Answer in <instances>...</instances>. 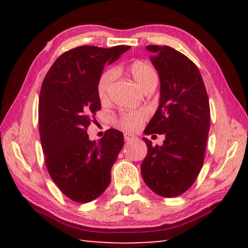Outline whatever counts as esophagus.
<instances>
[{
    "label": "esophagus",
    "mask_w": 248,
    "mask_h": 248,
    "mask_svg": "<svg viewBox=\"0 0 248 248\" xmlns=\"http://www.w3.org/2000/svg\"><path fill=\"white\" fill-rule=\"evenodd\" d=\"M134 139V137L132 134H129V133H124V141L128 142V141H131Z\"/></svg>",
    "instance_id": "1"
}]
</instances>
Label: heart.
Here are the masks:
<instances>
[{"label":"heart","mask_w":248,"mask_h":248,"mask_svg":"<svg viewBox=\"0 0 248 248\" xmlns=\"http://www.w3.org/2000/svg\"><path fill=\"white\" fill-rule=\"evenodd\" d=\"M128 74L137 84L140 90L145 91L151 86L157 85L158 77L155 69L152 65L145 61H134L128 66ZM114 79V72L112 71H106L100 75L97 82V95L102 102H105L108 97V91L110 84ZM146 119V115L143 111L128 112L120 116L117 120V124L127 131H133L137 130L142 124V123Z\"/></svg>","instance_id":"1"}]
</instances>
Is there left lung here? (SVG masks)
<instances>
[{
  "instance_id": "8db88e82",
  "label": "left lung",
  "mask_w": 248,
  "mask_h": 248,
  "mask_svg": "<svg viewBox=\"0 0 248 248\" xmlns=\"http://www.w3.org/2000/svg\"><path fill=\"white\" fill-rule=\"evenodd\" d=\"M157 71L158 107L145 134H165L162 145L142 138L148 154L141 165L144 183L156 195L171 198L195 183L203 165L210 129V107L198 68L183 53L167 46H146Z\"/></svg>"
}]
</instances>
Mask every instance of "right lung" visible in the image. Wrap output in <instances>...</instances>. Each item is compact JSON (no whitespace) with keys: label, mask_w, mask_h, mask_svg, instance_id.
<instances>
[{"label":"right lung","mask_w":248,"mask_h":248,"mask_svg":"<svg viewBox=\"0 0 248 248\" xmlns=\"http://www.w3.org/2000/svg\"><path fill=\"white\" fill-rule=\"evenodd\" d=\"M129 49L74 48L57 59L41 86L39 133L46 165L60 190L77 202H90L106 190L111 166L124 146L118 130L109 129L96 142L86 129L102 108L97 82L105 64Z\"/></svg>","instance_id":"1"}]
</instances>
